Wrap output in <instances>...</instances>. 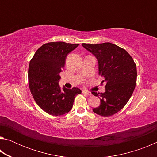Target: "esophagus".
<instances>
[{
  "instance_id": "obj_1",
  "label": "esophagus",
  "mask_w": 157,
  "mask_h": 157,
  "mask_svg": "<svg viewBox=\"0 0 157 157\" xmlns=\"http://www.w3.org/2000/svg\"><path fill=\"white\" fill-rule=\"evenodd\" d=\"M83 94H86L87 95H89V96H91V95H92V94L90 91H83Z\"/></svg>"
}]
</instances>
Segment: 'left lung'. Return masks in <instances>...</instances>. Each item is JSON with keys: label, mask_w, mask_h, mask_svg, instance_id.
<instances>
[{"label": "left lung", "mask_w": 157, "mask_h": 157, "mask_svg": "<svg viewBox=\"0 0 157 157\" xmlns=\"http://www.w3.org/2000/svg\"><path fill=\"white\" fill-rule=\"evenodd\" d=\"M97 58L99 75L105 84V93L92 91L100 98V105L93 111L108 117L118 112L128 102L136 86L137 71L134 59L125 50L109 42L98 44H82Z\"/></svg>", "instance_id": "1"}]
</instances>
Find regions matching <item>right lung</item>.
Wrapping results in <instances>:
<instances>
[{
	"label": "right lung",
	"mask_w": 157,
	"mask_h": 157,
	"mask_svg": "<svg viewBox=\"0 0 157 157\" xmlns=\"http://www.w3.org/2000/svg\"><path fill=\"white\" fill-rule=\"evenodd\" d=\"M79 44L62 41L49 42L39 48L30 62L29 87L36 103L45 112L52 116H62L73 107L75 97L82 93L77 87L61 89L59 73L65 66L69 52Z\"/></svg>",
	"instance_id": "1"
}]
</instances>
